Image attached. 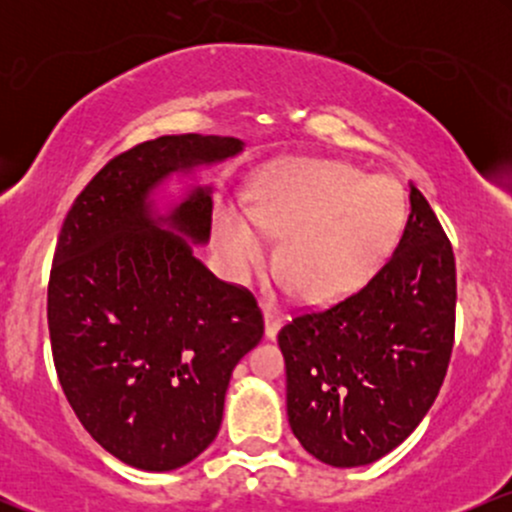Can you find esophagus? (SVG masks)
<instances>
[{"label": "esophagus", "instance_id": "34e87169", "mask_svg": "<svg viewBox=\"0 0 512 512\" xmlns=\"http://www.w3.org/2000/svg\"><path fill=\"white\" fill-rule=\"evenodd\" d=\"M281 327V313L274 308V305H264V334H267L269 339L276 337V332H279Z\"/></svg>", "mask_w": 512, "mask_h": 512}]
</instances>
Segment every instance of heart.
<instances>
[{
  "label": "heart",
  "mask_w": 512,
  "mask_h": 512,
  "mask_svg": "<svg viewBox=\"0 0 512 512\" xmlns=\"http://www.w3.org/2000/svg\"><path fill=\"white\" fill-rule=\"evenodd\" d=\"M407 221V199L390 178L334 161H296L260 182L252 209L228 211L221 250L245 276L267 257L269 233L281 236L276 264L305 301L356 291L383 267Z\"/></svg>",
  "instance_id": "heart-1"
}]
</instances>
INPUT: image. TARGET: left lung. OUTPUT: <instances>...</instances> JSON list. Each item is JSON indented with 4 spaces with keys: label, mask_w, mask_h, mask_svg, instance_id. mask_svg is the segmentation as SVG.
I'll list each match as a JSON object with an SVG mask.
<instances>
[{
    "label": "left lung",
    "mask_w": 512,
    "mask_h": 512,
    "mask_svg": "<svg viewBox=\"0 0 512 512\" xmlns=\"http://www.w3.org/2000/svg\"><path fill=\"white\" fill-rule=\"evenodd\" d=\"M395 255L342 301L279 330L293 436L332 467L395 450L436 402L455 344L452 245L416 187Z\"/></svg>",
    "instance_id": "obj_1"
}]
</instances>
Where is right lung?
<instances>
[{
  "label": "right lung",
  "instance_id": "add662e5",
  "mask_svg": "<svg viewBox=\"0 0 512 512\" xmlns=\"http://www.w3.org/2000/svg\"><path fill=\"white\" fill-rule=\"evenodd\" d=\"M240 149V139L199 134L132 146L93 175L57 238L48 327L64 397L103 450L146 472L209 448L233 368L264 334L257 298L163 231L149 192L173 170ZM168 221L204 243L209 192L192 190Z\"/></svg>",
  "mask_w": 512,
  "mask_h": 512
}]
</instances>
